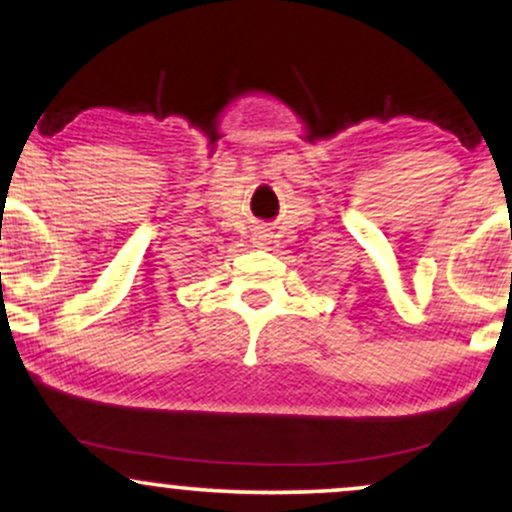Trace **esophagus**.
Instances as JSON below:
<instances>
[{
	"instance_id": "obj_1",
	"label": "esophagus",
	"mask_w": 512,
	"mask_h": 512,
	"mask_svg": "<svg viewBox=\"0 0 512 512\" xmlns=\"http://www.w3.org/2000/svg\"><path fill=\"white\" fill-rule=\"evenodd\" d=\"M252 240H255V245H257V248H264V245H267V240H269L267 231H257L255 236H252Z\"/></svg>"
}]
</instances>
